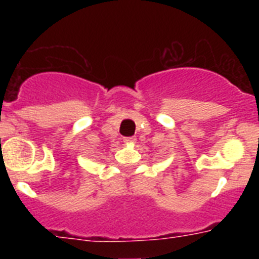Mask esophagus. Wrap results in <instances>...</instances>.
Here are the masks:
<instances>
[{
  "mask_svg": "<svg viewBox=\"0 0 259 259\" xmlns=\"http://www.w3.org/2000/svg\"><path fill=\"white\" fill-rule=\"evenodd\" d=\"M123 141H124L125 144H134L135 141H136V139H135V137H124Z\"/></svg>",
  "mask_w": 259,
  "mask_h": 259,
  "instance_id": "34e87169",
  "label": "esophagus"
}]
</instances>
